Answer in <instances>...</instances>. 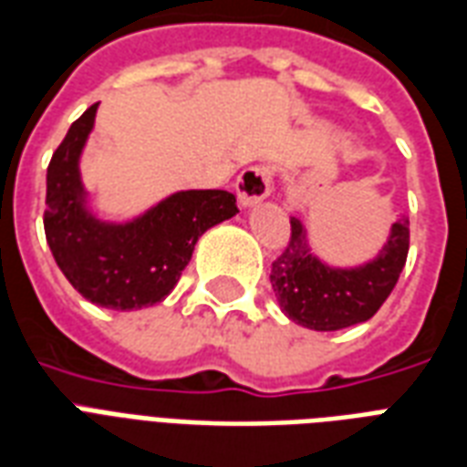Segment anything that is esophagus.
Masks as SVG:
<instances>
[{
	"label": "esophagus",
	"mask_w": 467,
	"mask_h": 467,
	"mask_svg": "<svg viewBox=\"0 0 467 467\" xmlns=\"http://www.w3.org/2000/svg\"><path fill=\"white\" fill-rule=\"evenodd\" d=\"M273 171L268 167H248L238 174L236 194L241 206L261 204L265 196L271 194Z\"/></svg>",
	"instance_id": "1"
}]
</instances>
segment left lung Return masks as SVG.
Wrapping results in <instances>:
<instances>
[{
  "label": "left lung",
  "instance_id": "8db88e82",
  "mask_svg": "<svg viewBox=\"0 0 467 467\" xmlns=\"http://www.w3.org/2000/svg\"><path fill=\"white\" fill-rule=\"evenodd\" d=\"M409 255V216L391 226L387 246L359 268H329L315 258L300 219H290L285 251L273 261L271 285L280 310L317 332L367 322L391 296Z\"/></svg>",
  "mask_w": 467,
  "mask_h": 467
}]
</instances>
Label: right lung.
<instances>
[{"label":"right lung","instance_id":"add662e5","mask_svg":"<svg viewBox=\"0 0 467 467\" xmlns=\"http://www.w3.org/2000/svg\"><path fill=\"white\" fill-rule=\"evenodd\" d=\"M98 103L73 122L47 170L44 231L61 273L100 307L140 310L162 303L206 229L236 216V196L192 189L167 196L130 223H103L86 209L78 160Z\"/></svg>","mask_w":467,"mask_h":467}]
</instances>
